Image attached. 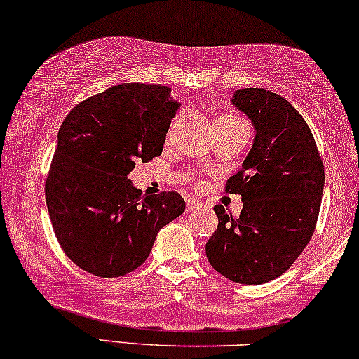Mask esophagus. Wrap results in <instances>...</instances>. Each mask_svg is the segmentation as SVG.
<instances>
[{
  "label": "esophagus",
  "mask_w": 359,
  "mask_h": 359,
  "mask_svg": "<svg viewBox=\"0 0 359 359\" xmlns=\"http://www.w3.org/2000/svg\"><path fill=\"white\" fill-rule=\"evenodd\" d=\"M204 209L202 202L194 201V198H187V212H197V210Z\"/></svg>",
  "instance_id": "obj_1"
}]
</instances>
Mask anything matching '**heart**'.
Wrapping results in <instances>:
<instances>
[{"instance_id": "heart-1", "label": "heart", "mask_w": 359, "mask_h": 359, "mask_svg": "<svg viewBox=\"0 0 359 359\" xmlns=\"http://www.w3.org/2000/svg\"><path fill=\"white\" fill-rule=\"evenodd\" d=\"M217 120H221V122H234V120H239V118H236V116H221V118ZM217 120H215V122H217Z\"/></svg>"}]
</instances>
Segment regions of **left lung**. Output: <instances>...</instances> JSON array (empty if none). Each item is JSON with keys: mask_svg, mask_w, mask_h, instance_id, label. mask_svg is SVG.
Returning <instances> with one entry per match:
<instances>
[{"mask_svg": "<svg viewBox=\"0 0 359 359\" xmlns=\"http://www.w3.org/2000/svg\"><path fill=\"white\" fill-rule=\"evenodd\" d=\"M231 103L254 125V140L226 192L241 194L239 217L215 205L217 231L205 244L210 266L239 284H264L286 273L313 236L325 167L308 123L264 88H243Z\"/></svg>", "mask_w": 359, "mask_h": 359, "instance_id": "obj_1", "label": "left lung"}]
</instances>
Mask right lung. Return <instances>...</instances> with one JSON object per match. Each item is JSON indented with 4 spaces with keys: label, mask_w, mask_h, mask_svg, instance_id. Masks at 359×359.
Masks as SVG:
<instances>
[{
    "label": "right lung",
    "mask_w": 359,
    "mask_h": 359,
    "mask_svg": "<svg viewBox=\"0 0 359 359\" xmlns=\"http://www.w3.org/2000/svg\"><path fill=\"white\" fill-rule=\"evenodd\" d=\"M163 85L122 83L65 116L45 182L60 245L86 273L118 278L145 262L158 231L185 210L177 192L142 196L127 179L158 157L180 103Z\"/></svg>",
    "instance_id": "1"
}]
</instances>
